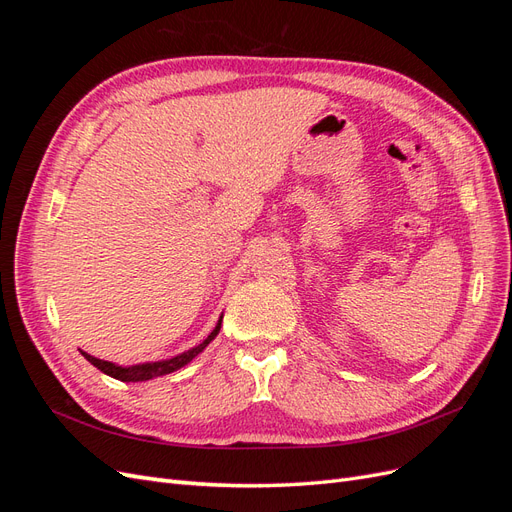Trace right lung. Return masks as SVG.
<instances>
[{
	"label": "right lung",
	"mask_w": 512,
	"mask_h": 512,
	"mask_svg": "<svg viewBox=\"0 0 512 512\" xmlns=\"http://www.w3.org/2000/svg\"><path fill=\"white\" fill-rule=\"evenodd\" d=\"M222 318L218 320V324H215V329L207 335V339H203L198 346L185 350L177 356H170V359H164V361H151V363H136V365H117V363H111V361H102V359H96V356H91L87 352H83L85 359L98 367L102 374L111 376L115 380H121V382H145V380H153V378H160V376H166V374H173V371L181 369L188 365L192 359H196V356L203 352L215 337H218L220 329H222Z\"/></svg>",
	"instance_id": "obj_1"
}]
</instances>
